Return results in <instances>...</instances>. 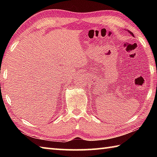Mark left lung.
I'll return each instance as SVG.
<instances>
[{
	"label": "left lung",
	"instance_id": "left-lung-1",
	"mask_svg": "<svg viewBox=\"0 0 157 157\" xmlns=\"http://www.w3.org/2000/svg\"><path fill=\"white\" fill-rule=\"evenodd\" d=\"M127 32H128V33H129L130 34H132V35L133 36H134V34H133V33H132V32H130V31H129V30H127Z\"/></svg>",
	"mask_w": 157,
	"mask_h": 157
}]
</instances>
